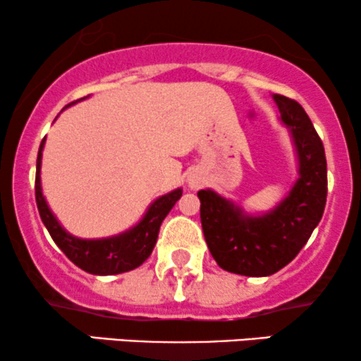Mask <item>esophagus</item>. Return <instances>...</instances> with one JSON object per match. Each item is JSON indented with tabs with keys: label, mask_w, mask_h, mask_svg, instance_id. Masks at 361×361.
I'll use <instances>...</instances> for the list:
<instances>
[{
	"label": "esophagus",
	"mask_w": 361,
	"mask_h": 361,
	"mask_svg": "<svg viewBox=\"0 0 361 361\" xmlns=\"http://www.w3.org/2000/svg\"><path fill=\"white\" fill-rule=\"evenodd\" d=\"M198 185V181H193V183H192V186H197Z\"/></svg>",
	"instance_id": "obj_1"
}]
</instances>
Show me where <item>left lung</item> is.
Listing matches in <instances>:
<instances>
[{
    "label": "left lung",
    "mask_w": 361,
    "mask_h": 361,
    "mask_svg": "<svg viewBox=\"0 0 361 361\" xmlns=\"http://www.w3.org/2000/svg\"><path fill=\"white\" fill-rule=\"evenodd\" d=\"M280 120L290 128L299 159V180L288 197L263 215L212 190H200L202 229L210 255L222 270L244 276H268L299 255L324 214L327 164L322 140L300 103L273 94Z\"/></svg>",
    "instance_id": "8db88e82"
}]
</instances>
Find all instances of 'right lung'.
<instances>
[{"instance_id": "add662e5", "label": "right lung", "mask_w": 361, "mask_h": 361, "mask_svg": "<svg viewBox=\"0 0 361 361\" xmlns=\"http://www.w3.org/2000/svg\"><path fill=\"white\" fill-rule=\"evenodd\" d=\"M45 137L40 144L39 156H37V175H35V202L39 209L40 219L47 227L54 243L61 247V251L73 261L81 270L91 275H118V273L130 271L151 256L154 250L157 234H159L161 222L169 214V210L181 198L183 190L176 188L171 193L163 195L151 204L146 215L137 226L126 233L105 239H80L68 234L54 214L49 209L40 186V163H42V149Z\"/></svg>"}]
</instances>
